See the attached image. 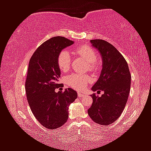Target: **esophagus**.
I'll use <instances>...</instances> for the list:
<instances>
[{"label":"esophagus","instance_id":"esophagus-1","mask_svg":"<svg viewBox=\"0 0 151 151\" xmlns=\"http://www.w3.org/2000/svg\"><path fill=\"white\" fill-rule=\"evenodd\" d=\"M83 96H84V94L81 93H79V92H78V97L79 98H81Z\"/></svg>","mask_w":151,"mask_h":151}]
</instances>
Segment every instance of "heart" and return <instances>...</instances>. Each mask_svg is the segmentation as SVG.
I'll list each match as a JSON object with an SVG mask.
<instances>
[{"label":"heart","instance_id":"1","mask_svg":"<svg viewBox=\"0 0 151 151\" xmlns=\"http://www.w3.org/2000/svg\"><path fill=\"white\" fill-rule=\"evenodd\" d=\"M75 52L88 62L89 71L94 73L98 70L99 68V64L97 61L98 55L94 49L90 47L84 45L78 47ZM57 62L58 66L62 72L68 70L71 64L70 54L66 49L60 51L58 56ZM91 81L92 78L89 75H81L76 73L71 74L65 78V82L68 86L78 91L84 89Z\"/></svg>","mask_w":151,"mask_h":151}]
</instances>
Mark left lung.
I'll use <instances>...</instances> for the list:
<instances>
[{
    "label": "left lung",
    "instance_id": "obj_1",
    "mask_svg": "<svg viewBox=\"0 0 151 151\" xmlns=\"http://www.w3.org/2000/svg\"><path fill=\"white\" fill-rule=\"evenodd\" d=\"M92 45L100 51L102 70L100 78L91 89L104 93L91 96L93 103L88 114L96 123L111 125L120 116L127 103L131 86V74L124 57L112 45L104 40H91Z\"/></svg>",
    "mask_w": 151,
    "mask_h": 151
}]
</instances>
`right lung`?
Wrapping results in <instances>:
<instances>
[{
  "instance_id": "right-lung-1",
  "label": "right lung",
  "mask_w": 151,
  "mask_h": 151,
  "mask_svg": "<svg viewBox=\"0 0 151 151\" xmlns=\"http://www.w3.org/2000/svg\"><path fill=\"white\" fill-rule=\"evenodd\" d=\"M74 43L63 37H55L38 47L29 62L25 83L27 100L38 121L49 129H57L68 119V106L77 98L71 88L55 92L60 70L57 58L63 49Z\"/></svg>"
}]
</instances>
